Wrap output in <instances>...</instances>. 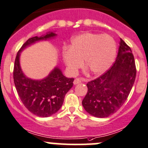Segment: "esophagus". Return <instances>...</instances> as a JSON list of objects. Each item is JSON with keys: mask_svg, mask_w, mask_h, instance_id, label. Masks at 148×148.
<instances>
[{"mask_svg": "<svg viewBox=\"0 0 148 148\" xmlns=\"http://www.w3.org/2000/svg\"><path fill=\"white\" fill-rule=\"evenodd\" d=\"M82 81H84V80L82 79L77 78V79H74V85L78 84L81 83Z\"/></svg>", "mask_w": 148, "mask_h": 148, "instance_id": "obj_1", "label": "esophagus"}]
</instances>
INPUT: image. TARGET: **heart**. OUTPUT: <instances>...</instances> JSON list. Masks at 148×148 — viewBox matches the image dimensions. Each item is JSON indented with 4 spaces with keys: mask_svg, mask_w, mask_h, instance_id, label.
I'll return each instance as SVG.
<instances>
[{
    "mask_svg": "<svg viewBox=\"0 0 148 148\" xmlns=\"http://www.w3.org/2000/svg\"><path fill=\"white\" fill-rule=\"evenodd\" d=\"M115 41L108 34L85 32L73 37L68 49H64L62 57L69 72L72 75L84 64L94 75L107 71L116 56Z\"/></svg>",
    "mask_w": 148,
    "mask_h": 148,
    "instance_id": "obj_1",
    "label": "heart"
}]
</instances>
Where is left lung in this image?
Returning a JSON list of instances; mask_svg holds the SVG:
<instances>
[{
	"mask_svg": "<svg viewBox=\"0 0 148 148\" xmlns=\"http://www.w3.org/2000/svg\"><path fill=\"white\" fill-rule=\"evenodd\" d=\"M135 77L136 66L132 50L120 38L117 59L111 68L86 84L88 91L82 100L84 110L100 118L114 114L127 99Z\"/></svg>",
	"mask_w": 148,
	"mask_h": 148,
	"instance_id": "1",
	"label": "left lung"
}]
</instances>
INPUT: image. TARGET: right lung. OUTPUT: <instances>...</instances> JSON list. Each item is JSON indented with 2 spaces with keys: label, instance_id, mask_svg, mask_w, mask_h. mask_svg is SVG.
<instances>
[{
  "label": "right lung",
  "instance_id": "1",
  "mask_svg": "<svg viewBox=\"0 0 148 148\" xmlns=\"http://www.w3.org/2000/svg\"><path fill=\"white\" fill-rule=\"evenodd\" d=\"M56 34L49 32L44 36L28 38L17 53L13 69L15 86L23 105L35 115L47 117L55 114L62 106L66 94L72 87L73 78H67L59 67H55L43 79L26 77L20 65L21 53L37 41L51 39Z\"/></svg>",
  "mask_w": 148,
  "mask_h": 148
}]
</instances>
